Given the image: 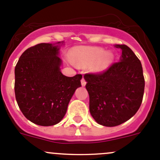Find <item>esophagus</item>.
Segmentation results:
<instances>
[{
	"label": "esophagus",
	"instance_id": "obj_1",
	"mask_svg": "<svg viewBox=\"0 0 160 160\" xmlns=\"http://www.w3.org/2000/svg\"><path fill=\"white\" fill-rule=\"evenodd\" d=\"M86 83H87V82H86V80H84V78H83V79H82V80H81V84H82V86H85V85H86Z\"/></svg>",
	"mask_w": 160,
	"mask_h": 160
}]
</instances>
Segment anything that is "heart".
<instances>
[{"mask_svg":"<svg viewBox=\"0 0 160 160\" xmlns=\"http://www.w3.org/2000/svg\"><path fill=\"white\" fill-rule=\"evenodd\" d=\"M73 61L77 65L89 67L93 64V70L103 71L110 66L113 60V54L110 52H104L99 47H78L72 52Z\"/></svg>","mask_w":160,"mask_h":160,"instance_id":"1","label":"heart"}]
</instances>
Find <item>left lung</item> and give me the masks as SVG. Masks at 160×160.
<instances>
[{
    "label": "left lung",
    "mask_w": 160,
    "mask_h": 160,
    "mask_svg": "<svg viewBox=\"0 0 160 160\" xmlns=\"http://www.w3.org/2000/svg\"><path fill=\"white\" fill-rule=\"evenodd\" d=\"M120 60L104 71L84 75L90 97V112L98 124L114 127L129 120L141 106L145 88L142 67L126 45Z\"/></svg>",
    "instance_id": "8db88e82"
}]
</instances>
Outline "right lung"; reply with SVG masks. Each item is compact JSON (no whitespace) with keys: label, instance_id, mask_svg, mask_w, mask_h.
Returning a JSON list of instances; mask_svg holds the SVG:
<instances>
[{"label":"right lung","instance_id":"obj_1","mask_svg":"<svg viewBox=\"0 0 160 160\" xmlns=\"http://www.w3.org/2000/svg\"><path fill=\"white\" fill-rule=\"evenodd\" d=\"M58 54V46L37 44L22 53L14 69L18 105L27 119L38 125L59 123L76 89L81 86V74L69 77L61 72Z\"/></svg>","mask_w":160,"mask_h":160}]
</instances>
